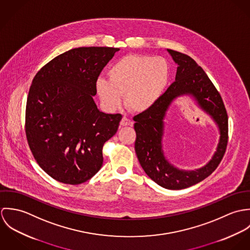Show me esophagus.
I'll return each instance as SVG.
<instances>
[{
    "mask_svg": "<svg viewBox=\"0 0 250 250\" xmlns=\"http://www.w3.org/2000/svg\"><path fill=\"white\" fill-rule=\"evenodd\" d=\"M120 125L121 126H129V125H132V121L129 118H127L126 116H123L120 121Z\"/></svg>",
    "mask_w": 250,
    "mask_h": 250,
    "instance_id": "esophagus-1",
    "label": "esophagus"
}]
</instances>
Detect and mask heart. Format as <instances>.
I'll use <instances>...</instances> for the list:
<instances>
[{
	"label": "heart",
	"instance_id": "obj_1",
	"mask_svg": "<svg viewBox=\"0 0 250 250\" xmlns=\"http://www.w3.org/2000/svg\"><path fill=\"white\" fill-rule=\"evenodd\" d=\"M108 80L98 78L96 92L107 109L121 103L134 112H144L153 107L162 96L169 79L167 61L159 57L127 55L117 61L107 71Z\"/></svg>",
	"mask_w": 250,
	"mask_h": 250
}]
</instances>
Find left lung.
<instances>
[{
  "mask_svg": "<svg viewBox=\"0 0 250 250\" xmlns=\"http://www.w3.org/2000/svg\"><path fill=\"white\" fill-rule=\"evenodd\" d=\"M178 64L175 82L160 97L158 102L134 117L137 134L135 150L145 173L159 186L168 189H182L210 176L220 164L228 143V115L223 100L205 71L189 56L167 50ZM183 94H192L218 123L221 141L210 163L196 172H182L165 159L161 150V137L165 111L172 100Z\"/></svg>",
  "mask_w": 250,
  "mask_h": 250,
  "instance_id": "obj_1",
  "label": "left lung"
}]
</instances>
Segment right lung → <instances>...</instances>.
<instances>
[{
    "label": "right lung",
    "instance_id": "1",
    "mask_svg": "<svg viewBox=\"0 0 250 250\" xmlns=\"http://www.w3.org/2000/svg\"><path fill=\"white\" fill-rule=\"evenodd\" d=\"M118 48L69 50L36 73L29 90L25 132L38 166L52 178L80 185L103 165V145L116 132L120 113L100 111L95 83Z\"/></svg>",
    "mask_w": 250,
    "mask_h": 250
}]
</instances>
